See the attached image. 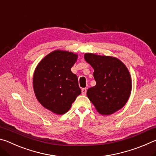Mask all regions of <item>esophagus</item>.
<instances>
[{
	"mask_svg": "<svg viewBox=\"0 0 156 156\" xmlns=\"http://www.w3.org/2000/svg\"><path fill=\"white\" fill-rule=\"evenodd\" d=\"M86 94H87V89L86 88L82 89V94L86 95Z\"/></svg>",
	"mask_w": 156,
	"mask_h": 156,
	"instance_id": "esophagus-1",
	"label": "esophagus"
}]
</instances>
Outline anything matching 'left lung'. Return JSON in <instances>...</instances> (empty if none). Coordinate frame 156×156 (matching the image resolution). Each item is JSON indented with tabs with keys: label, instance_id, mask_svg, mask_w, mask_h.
<instances>
[{
	"label": "left lung",
	"instance_id": "1",
	"mask_svg": "<svg viewBox=\"0 0 156 156\" xmlns=\"http://www.w3.org/2000/svg\"><path fill=\"white\" fill-rule=\"evenodd\" d=\"M84 58L94 69L96 84L88 89L87 95L97 112L109 115L122 109L132 88L131 75L126 65L113 56L86 53Z\"/></svg>",
	"mask_w": 156,
	"mask_h": 156
}]
</instances>
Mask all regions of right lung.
<instances>
[{
	"label": "right lung",
	"instance_id": "obj_1",
	"mask_svg": "<svg viewBox=\"0 0 156 156\" xmlns=\"http://www.w3.org/2000/svg\"><path fill=\"white\" fill-rule=\"evenodd\" d=\"M78 57L73 52L55 50L44 57L34 71L33 87L36 98L56 114L67 113L81 94L77 76L71 71Z\"/></svg>",
	"mask_w": 156,
	"mask_h": 156
}]
</instances>
